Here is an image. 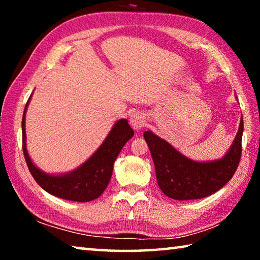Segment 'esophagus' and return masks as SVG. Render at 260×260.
I'll return each mask as SVG.
<instances>
[{
  "instance_id": "esophagus-1",
  "label": "esophagus",
  "mask_w": 260,
  "mask_h": 260,
  "mask_svg": "<svg viewBox=\"0 0 260 260\" xmlns=\"http://www.w3.org/2000/svg\"><path fill=\"white\" fill-rule=\"evenodd\" d=\"M129 124L135 131L142 129L144 125H146V117H144L141 112H134L131 116Z\"/></svg>"
}]
</instances>
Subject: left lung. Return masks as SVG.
I'll return each mask as SVG.
<instances>
[{
	"instance_id": "8db88e82",
	"label": "left lung",
	"mask_w": 260,
	"mask_h": 260,
	"mask_svg": "<svg viewBox=\"0 0 260 260\" xmlns=\"http://www.w3.org/2000/svg\"><path fill=\"white\" fill-rule=\"evenodd\" d=\"M242 134L243 118H241L239 132L226 156L220 160L199 162L182 156L152 132H144L160 190L178 201L203 199L218 191L233 178L240 164Z\"/></svg>"
}]
</instances>
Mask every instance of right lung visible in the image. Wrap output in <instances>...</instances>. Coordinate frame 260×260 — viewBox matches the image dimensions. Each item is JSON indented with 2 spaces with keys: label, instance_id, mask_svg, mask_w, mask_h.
Segmentation results:
<instances>
[{
  "label": "right lung",
  "instance_id": "1",
  "mask_svg": "<svg viewBox=\"0 0 260 260\" xmlns=\"http://www.w3.org/2000/svg\"><path fill=\"white\" fill-rule=\"evenodd\" d=\"M30 99V98H29ZM24 110L21 129H23V152L28 170L39 186L56 197L73 202H89L102 195L111 179L113 162L119 155L125 143L134 135L133 129L126 119L114 124L98 151L86 162L71 173L63 175H49L35 166L26 150L25 144V113L29 102Z\"/></svg>",
  "mask_w": 260,
  "mask_h": 260
}]
</instances>
